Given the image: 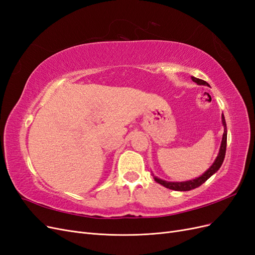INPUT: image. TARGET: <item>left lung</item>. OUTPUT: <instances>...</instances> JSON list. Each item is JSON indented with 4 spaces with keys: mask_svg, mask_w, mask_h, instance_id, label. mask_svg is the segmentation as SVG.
I'll list each match as a JSON object with an SVG mask.
<instances>
[{
    "mask_svg": "<svg viewBox=\"0 0 255 255\" xmlns=\"http://www.w3.org/2000/svg\"><path fill=\"white\" fill-rule=\"evenodd\" d=\"M191 80L194 81L195 83H197L198 85H204V86H208V84L205 81L197 79V78H195V76H191ZM221 121H222V126H223V135H222V140H221V143H220L218 155H217V157H216L213 165L210 168H208L203 174L196 177V179L184 181V182H168V181L159 179V177L155 176V175L152 173V175L154 177V180H155V182H157L160 185H163L164 187L169 188V189L177 190V191H188V190L195 189V188H197L199 186H201V185L204 182H206L208 179H210V177L213 174H215L216 172H217L219 170V168L221 167L222 163H223V159H225L226 150H227L228 129H227V123H226V119H225V116H223V114L221 115Z\"/></svg>",
    "mask_w": 255,
    "mask_h": 255,
    "instance_id": "1",
    "label": "left lung"
}]
</instances>
